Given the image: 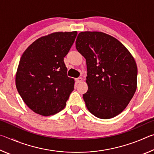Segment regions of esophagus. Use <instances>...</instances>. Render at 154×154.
Listing matches in <instances>:
<instances>
[{
    "mask_svg": "<svg viewBox=\"0 0 154 154\" xmlns=\"http://www.w3.org/2000/svg\"><path fill=\"white\" fill-rule=\"evenodd\" d=\"M82 81V77H78V78H76L75 79V82H76L77 83H79Z\"/></svg>",
    "mask_w": 154,
    "mask_h": 154,
    "instance_id": "obj_1",
    "label": "esophagus"
}]
</instances>
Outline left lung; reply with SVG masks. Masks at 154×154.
Listing matches in <instances>:
<instances>
[{"label": "left lung", "mask_w": 154, "mask_h": 154, "mask_svg": "<svg viewBox=\"0 0 154 154\" xmlns=\"http://www.w3.org/2000/svg\"><path fill=\"white\" fill-rule=\"evenodd\" d=\"M76 49L85 58L88 89L83 98L88 110L100 119L124 111L137 89V66L122 43L101 32H82Z\"/></svg>", "instance_id": "1"}]
</instances>
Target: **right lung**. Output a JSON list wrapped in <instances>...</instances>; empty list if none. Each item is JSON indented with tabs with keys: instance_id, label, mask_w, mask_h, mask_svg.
<instances>
[{
	"instance_id": "obj_1",
	"label": "right lung",
	"mask_w": 154,
	"mask_h": 154,
	"mask_svg": "<svg viewBox=\"0 0 154 154\" xmlns=\"http://www.w3.org/2000/svg\"><path fill=\"white\" fill-rule=\"evenodd\" d=\"M77 32H55L38 38L21 57L15 85L31 110L44 116L56 114L66 106L75 81L67 75L64 58Z\"/></svg>"
}]
</instances>
